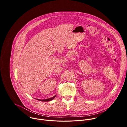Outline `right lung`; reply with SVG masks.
I'll return each instance as SVG.
<instances>
[{
	"instance_id": "1",
	"label": "right lung",
	"mask_w": 127,
	"mask_h": 127,
	"mask_svg": "<svg viewBox=\"0 0 127 127\" xmlns=\"http://www.w3.org/2000/svg\"><path fill=\"white\" fill-rule=\"evenodd\" d=\"M56 95H55V96H54L52 97H51V98H48V99H36L40 100V101H51V100H53L54 98H55V97H56Z\"/></svg>"
}]
</instances>
